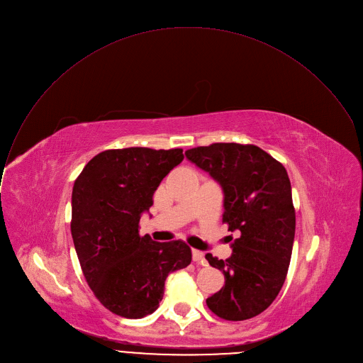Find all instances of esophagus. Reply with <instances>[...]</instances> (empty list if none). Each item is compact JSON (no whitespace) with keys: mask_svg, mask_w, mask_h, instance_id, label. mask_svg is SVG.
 <instances>
[{"mask_svg":"<svg viewBox=\"0 0 363 363\" xmlns=\"http://www.w3.org/2000/svg\"><path fill=\"white\" fill-rule=\"evenodd\" d=\"M193 262H196V263H201V264H204L206 263V260H204V253L203 252H200V250H196V249H193Z\"/></svg>","mask_w":363,"mask_h":363,"instance_id":"34e87169","label":"esophagus"}]
</instances>
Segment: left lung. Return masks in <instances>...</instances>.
Listing matches in <instances>:
<instances>
[{
  "instance_id": "8db88e82",
  "label": "left lung",
  "mask_w": 363,
  "mask_h": 363,
  "mask_svg": "<svg viewBox=\"0 0 363 363\" xmlns=\"http://www.w3.org/2000/svg\"><path fill=\"white\" fill-rule=\"evenodd\" d=\"M186 157L219 183L223 222L240 233L226 260L206 255L225 273V286L206 303L226 320L257 316L279 295L292 257L296 217L287 172L253 144L214 143Z\"/></svg>"
}]
</instances>
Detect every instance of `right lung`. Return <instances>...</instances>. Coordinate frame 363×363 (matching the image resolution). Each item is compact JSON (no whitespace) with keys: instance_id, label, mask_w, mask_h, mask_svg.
Wrapping results in <instances>:
<instances>
[{"instance_id":"right-lung-1","label":"right lung","mask_w":363,"mask_h":363,"mask_svg":"<svg viewBox=\"0 0 363 363\" xmlns=\"http://www.w3.org/2000/svg\"><path fill=\"white\" fill-rule=\"evenodd\" d=\"M183 159L182 149L106 150L74 182L71 236L82 270L96 298L118 316L153 313L169 273L191 262L184 242L138 235L141 214L149 213L159 184Z\"/></svg>"}]
</instances>
